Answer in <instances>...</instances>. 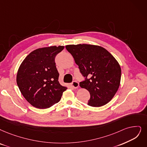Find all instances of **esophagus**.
<instances>
[{"instance_id": "esophagus-1", "label": "esophagus", "mask_w": 147, "mask_h": 147, "mask_svg": "<svg viewBox=\"0 0 147 147\" xmlns=\"http://www.w3.org/2000/svg\"><path fill=\"white\" fill-rule=\"evenodd\" d=\"M71 85L74 88V89H77V88H78L79 86V83L77 81H74L72 83Z\"/></svg>"}]
</instances>
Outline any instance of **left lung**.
I'll return each instance as SVG.
<instances>
[{"label": "left lung", "instance_id": "1", "mask_svg": "<svg viewBox=\"0 0 147 147\" xmlns=\"http://www.w3.org/2000/svg\"><path fill=\"white\" fill-rule=\"evenodd\" d=\"M84 80L80 86L89 92L87 104L101 107L113 98L119 87L121 69L118 62L102 47L79 44L67 45Z\"/></svg>", "mask_w": 147, "mask_h": 147}]
</instances>
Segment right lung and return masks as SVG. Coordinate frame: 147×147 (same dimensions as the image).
<instances>
[{"label": "right lung", "mask_w": 147, "mask_h": 147, "mask_svg": "<svg viewBox=\"0 0 147 147\" xmlns=\"http://www.w3.org/2000/svg\"><path fill=\"white\" fill-rule=\"evenodd\" d=\"M63 46L40 48L23 60L17 74V84L26 101L38 109H47L59 102L67 88L58 81L55 58Z\"/></svg>", "instance_id": "add662e5"}]
</instances>
